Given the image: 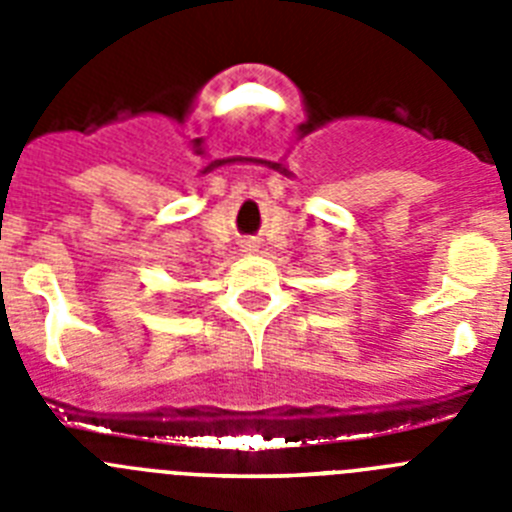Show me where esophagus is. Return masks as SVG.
Listing matches in <instances>:
<instances>
[{"instance_id": "1", "label": "esophagus", "mask_w": 512, "mask_h": 512, "mask_svg": "<svg viewBox=\"0 0 512 512\" xmlns=\"http://www.w3.org/2000/svg\"><path fill=\"white\" fill-rule=\"evenodd\" d=\"M243 251H246V253H251V251H253V246H251V243H246V246H243Z\"/></svg>"}]
</instances>
